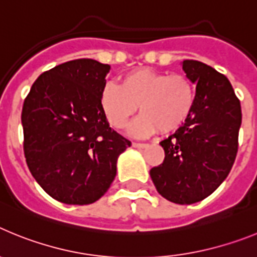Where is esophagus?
I'll list each match as a JSON object with an SVG mask.
<instances>
[{"label":"esophagus","mask_w":257,"mask_h":257,"mask_svg":"<svg viewBox=\"0 0 257 257\" xmlns=\"http://www.w3.org/2000/svg\"><path fill=\"white\" fill-rule=\"evenodd\" d=\"M134 148H139V149H145L148 148V144H144V143H133Z\"/></svg>","instance_id":"obj_1"}]
</instances>
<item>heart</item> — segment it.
<instances>
[{"label":"heart","instance_id":"1","mask_svg":"<svg viewBox=\"0 0 257 257\" xmlns=\"http://www.w3.org/2000/svg\"><path fill=\"white\" fill-rule=\"evenodd\" d=\"M194 103L196 90L189 78L148 68L127 73L119 86L105 83L100 92V108L113 128H123L138 108L143 112L130 127L138 138L158 130L176 131L187 122Z\"/></svg>","mask_w":257,"mask_h":257}]
</instances>
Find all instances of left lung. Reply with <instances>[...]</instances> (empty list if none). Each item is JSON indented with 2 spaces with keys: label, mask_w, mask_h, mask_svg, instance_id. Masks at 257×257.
Returning a JSON list of instances; mask_svg holds the SVG:
<instances>
[{
  "label": "left lung",
  "mask_w": 257,
  "mask_h": 257,
  "mask_svg": "<svg viewBox=\"0 0 257 257\" xmlns=\"http://www.w3.org/2000/svg\"><path fill=\"white\" fill-rule=\"evenodd\" d=\"M181 65L197 85L196 103L187 122L160 143L165 160L151 170V178L163 198L192 205L212 194L230 172L242 112L224 74L197 60Z\"/></svg>",
  "instance_id": "left-lung-1"
}]
</instances>
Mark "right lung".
<instances>
[{
    "label": "right lung",
    "mask_w": 257,
    "mask_h": 257,
    "mask_svg": "<svg viewBox=\"0 0 257 257\" xmlns=\"http://www.w3.org/2000/svg\"><path fill=\"white\" fill-rule=\"evenodd\" d=\"M110 65L77 59L32 85L22 110L24 156L40 187L65 205H90L105 194L117 160L131 145L109 126L100 92Z\"/></svg>",
    "instance_id": "1"
}]
</instances>
